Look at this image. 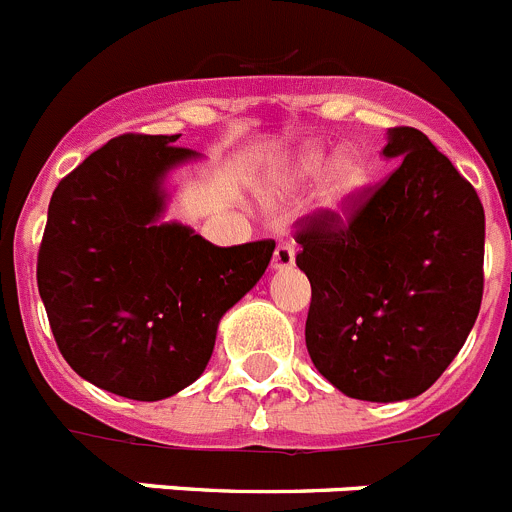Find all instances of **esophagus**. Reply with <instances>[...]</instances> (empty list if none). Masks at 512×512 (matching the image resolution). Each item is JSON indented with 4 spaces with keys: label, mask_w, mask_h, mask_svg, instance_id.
<instances>
[{
    "label": "esophagus",
    "mask_w": 512,
    "mask_h": 512,
    "mask_svg": "<svg viewBox=\"0 0 512 512\" xmlns=\"http://www.w3.org/2000/svg\"><path fill=\"white\" fill-rule=\"evenodd\" d=\"M295 266V246L292 243H279L274 248V259H271V269L274 271H287Z\"/></svg>",
    "instance_id": "obj_1"
}]
</instances>
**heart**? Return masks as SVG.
<instances>
[{"label": "heart", "mask_w": 512, "mask_h": 512, "mask_svg": "<svg viewBox=\"0 0 512 512\" xmlns=\"http://www.w3.org/2000/svg\"><path fill=\"white\" fill-rule=\"evenodd\" d=\"M318 176V205L325 212H341L369 182V166L354 148H341L328 158L320 143H305L274 174L279 189H295Z\"/></svg>", "instance_id": "obj_1"}]
</instances>
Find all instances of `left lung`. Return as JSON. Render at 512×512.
Returning a JSON list of instances; mask_svg holds the SVG:
<instances>
[{
    "label": "left lung",
    "instance_id": "1",
    "mask_svg": "<svg viewBox=\"0 0 512 512\" xmlns=\"http://www.w3.org/2000/svg\"><path fill=\"white\" fill-rule=\"evenodd\" d=\"M390 179L343 223L310 217L297 266L312 287L305 343L343 395H423L454 361L482 305L485 210L472 184L415 128H390Z\"/></svg>",
    "mask_w": 512,
    "mask_h": 512
}]
</instances>
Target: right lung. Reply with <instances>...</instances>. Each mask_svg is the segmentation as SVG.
I'll return each instance as SVG.
<instances>
[{
    "label": "right lung",
    "instance_id": "obj_1",
    "mask_svg": "<svg viewBox=\"0 0 512 512\" xmlns=\"http://www.w3.org/2000/svg\"><path fill=\"white\" fill-rule=\"evenodd\" d=\"M179 135H120L56 187L38 292L63 359L99 390L156 402L200 379L225 312L274 241L220 248L166 220L169 176L200 161Z\"/></svg>",
    "mask_w": 512,
    "mask_h": 512
}]
</instances>
